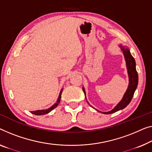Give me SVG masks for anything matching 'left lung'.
I'll return each mask as SVG.
<instances>
[{"label":"left lung","instance_id":"1","mask_svg":"<svg viewBox=\"0 0 152 152\" xmlns=\"http://www.w3.org/2000/svg\"><path fill=\"white\" fill-rule=\"evenodd\" d=\"M119 46L120 47V48H121L122 52H123L124 58H125V60H126V67H127V69H128V78H129L128 87L126 93L124 95L123 98L121 99V100L115 106L114 108H113L111 110H110V111H108V112H101L96 109L97 111L104 113V114H111V113H115L118 111V110H122L124 109V108H126V106L130 104L131 99H132L133 96H134V91L137 88L139 76H138L137 69H136V62H135L134 58L132 56V54H131L130 50H129L128 48H126V46H123L121 44H120ZM83 90L84 93H85V98H86V93H85V88L83 87Z\"/></svg>","mask_w":152,"mask_h":152}]
</instances>
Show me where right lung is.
Returning <instances> with one entry per match:
<instances>
[{
	"mask_svg": "<svg viewBox=\"0 0 152 152\" xmlns=\"http://www.w3.org/2000/svg\"><path fill=\"white\" fill-rule=\"evenodd\" d=\"M62 91H63V89L61 90L59 96H58V98L57 99V100H56V102L51 107H50L49 108H48V109H46V110H35V111H31V113H32V114H34L35 115H42L48 114V113L50 112L51 110H53L54 108H55L56 106L58 105V104H59L60 100H61V98Z\"/></svg>",
	"mask_w": 152,
	"mask_h": 152,
	"instance_id": "add662e5",
	"label": "right lung"
}]
</instances>
